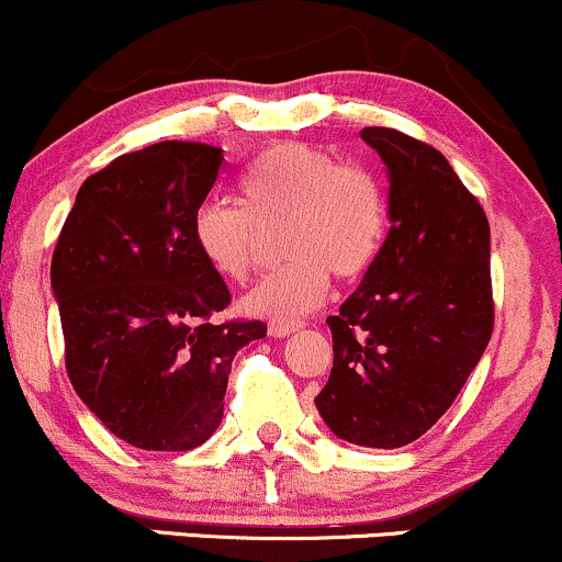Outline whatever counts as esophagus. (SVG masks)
I'll use <instances>...</instances> for the list:
<instances>
[{"label":"esophagus","mask_w":562,"mask_h":562,"mask_svg":"<svg viewBox=\"0 0 562 562\" xmlns=\"http://www.w3.org/2000/svg\"><path fill=\"white\" fill-rule=\"evenodd\" d=\"M299 327H301V322H295V319H272L269 322V335H272V338H285V335L295 333Z\"/></svg>","instance_id":"1"}]
</instances>
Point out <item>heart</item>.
<instances>
[{
  "label": "heart",
  "instance_id": "heart-1",
  "mask_svg": "<svg viewBox=\"0 0 562 562\" xmlns=\"http://www.w3.org/2000/svg\"><path fill=\"white\" fill-rule=\"evenodd\" d=\"M243 205L205 200L192 218V237L222 280L243 285L282 232L285 267L250 290L245 308L290 319L325 299L330 274L359 280L375 263L389 232L383 182L359 164L303 142L267 147L240 179Z\"/></svg>",
  "mask_w": 562,
  "mask_h": 562
}]
</instances>
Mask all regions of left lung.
<instances>
[{
  "label": "left lung",
  "mask_w": 562,
  "mask_h": 562,
  "mask_svg": "<svg viewBox=\"0 0 562 562\" xmlns=\"http://www.w3.org/2000/svg\"><path fill=\"white\" fill-rule=\"evenodd\" d=\"M362 139L389 166L391 229L327 317L333 370L314 404L344 441L398 449L436 425L486 351L492 245L481 203L436 147L385 126Z\"/></svg>",
  "instance_id": "left-lung-1"
}]
</instances>
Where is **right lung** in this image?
<instances>
[{
	"instance_id": "right-lung-1",
	"label": "right lung",
	"mask_w": 562,
	"mask_h": 562,
	"mask_svg": "<svg viewBox=\"0 0 562 562\" xmlns=\"http://www.w3.org/2000/svg\"><path fill=\"white\" fill-rule=\"evenodd\" d=\"M222 147L166 139L119 156L81 184L53 254L66 370L121 441L187 451L224 415L232 359L259 319L216 322L232 295L200 256L192 218Z\"/></svg>"
}]
</instances>
